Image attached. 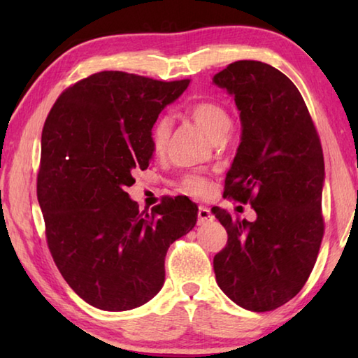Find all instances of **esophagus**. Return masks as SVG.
Masks as SVG:
<instances>
[{
    "mask_svg": "<svg viewBox=\"0 0 358 358\" xmlns=\"http://www.w3.org/2000/svg\"><path fill=\"white\" fill-rule=\"evenodd\" d=\"M210 220H212L210 210H209L208 208L200 206V208H199V223H200V224H204L206 222H210Z\"/></svg>",
    "mask_w": 358,
    "mask_h": 358,
    "instance_id": "esophagus-1",
    "label": "esophagus"
}]
</instances>
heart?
<instances>
[{"label":"heart","instance_id":"b5f03b06","mask_svg":"<svg viewBox=\"0 0 358 358\" xmlns=\"http://www.w3.org/2000/svg\"><path fill=\"white\" fill-rule=\"evenodd\" d=\"M187 117L206 134L212 143H223L232 129V117L223 103L217 100H203L189 106ZM171 135L169 117H159L152 127V148L155 154H162L166 149ZM206 180L201 177H189L185 181V191L192 195H203L208 192Z\"/></svg>","mask_w":358,"mask_h":358}]
</instances>
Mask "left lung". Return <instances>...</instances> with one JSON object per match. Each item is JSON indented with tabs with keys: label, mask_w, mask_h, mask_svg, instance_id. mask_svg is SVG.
<instances>
[{
	"label": "left lung",
	"mask_w": 358,
	"mask_h": 358,
	"mask_svg": "<svg viewBox=\"0 0 358 358\" xmlns=\"http://www.w3.org/2000/svg\"><path fill=\"white\" fill-rule=\"evenodd\" d=\"M212 83L234 96L241 121L224 195L257 214L246 222L212 208L227 232L215 278L238 306L264 313L294 299L315 264L324 231L322 144L299 89L275 67L241 59Z\"/></svg>",
	"instance_id": "8db88e82"
}]
</instances>
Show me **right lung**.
<instances>
[{"mask_svg": "<svg viewBox=\"0 0 358 358\" xmlns=\"http://www.w3.org/2000/svg\"><path fill=\"white\" fill-rule=\"evenodd\" d=\"M191 80L157 81L104 71L59 95L41 135L36 194L57 268L75 294L110 313L138 308L164 285V258L194 229L187 196L140 212L134 169L154 155L152 127Z\"/></svg>", "mask_w": 358, "mask_h": 358, "instance_id": "add662e5", "label": "right lung"}]
</instances>
